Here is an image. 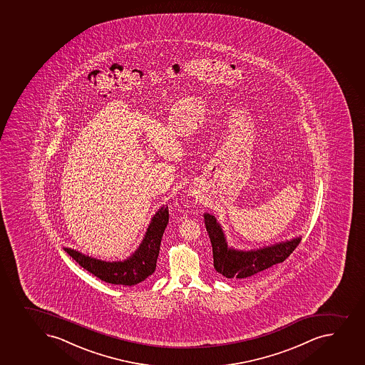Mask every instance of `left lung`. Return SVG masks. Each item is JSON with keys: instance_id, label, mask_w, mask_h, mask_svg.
Wrapping results in <instances>:
<instances>
[{"instance_id": "8db88e82", "label": "left lung", "mask_w": 365, "mask_h": 365, "mask_svg": "<svg viewBox=\"0 0 365 365\" xmlns=\"http://www.w3.org/2000/svg\"><path fill=\"white\" fill-rule=\"evenodd\" d=\"M205 225L213 247L214 267L219 274L232 279L250 277L284 262L301 242L297 237L263 249L242 251L228 247L224 231L214 215L205 214Z\"/></svg>"}]
</instances>
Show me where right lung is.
I'll return each mask as SVG.
<instances>
[{
  "label": "right lung",
  "instance_id": "1",
  "mask_svg": "<svg viewBox=\"0 0 365 365\" xmlns=\"http://www.w3.org/2000/svg\"><path fill=\"white\" fill-rule=\"evenodd\" d=\"M168 222L169 210L168 207L163 206L152 217L151 224L137 251L123 262H106L86 256L69 247H64V250L81 267L101 281L112 284L135 285L155 272L163 233Z\"/></svg>",
  "mask_w": 365,
  "mask_h": 365
}]
</instances>
